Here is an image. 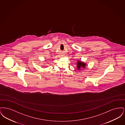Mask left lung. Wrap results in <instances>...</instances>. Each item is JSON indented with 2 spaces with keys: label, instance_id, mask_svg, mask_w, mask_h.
Returning <instances> with one entry per match:
<instances>
[{
  "label": "left lung",
  "instance_id": "8db88e82",
  "mask_svg": "<svg viewBox=\"0 0 125 125\" xmlns=\"http://www.w3.org/2000/svg\"><path fill=\"white\" fill-rule=\"evenodd\" d=\"M77 68L78 69H81V67H85V64L83 63L81 61H78L77 62Z\"/></svg>",
  "mask_w": 125,
  "mask_h": 125
}]
</instances>
